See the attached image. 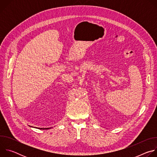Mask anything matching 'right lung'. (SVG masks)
Wrapping results in <instances>:
<instances>
[{
  "mask_svg": "<svg viewBox=\"0 0 157 157\" xmlns=\"http://www.w3.org/2000/svg\"><path fill=\"white\" fill-rule=\"evenodd\" d=\"M50 128H40V129H43V130H44V129H50Z\"/></svg>",
  "mask_w": 157,
  "mask_h": 157,
  "instance_id": "add662e5",
  "label": "right lung"
}]
</instances>
